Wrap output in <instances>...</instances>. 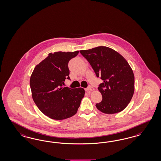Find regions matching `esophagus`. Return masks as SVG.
Returning <instances> with one entry per match:
<instances>
[{
    "label": "esophagus",
    "instance_id": "34e87169",
    "mask_svg": "<svg viewBox=\"0 0 161 161\" xmlns=\"http://www.w3.org/2000/svg\"><path fill=\"white\" fill-rule=\"evenodd\" d=\"M94 88L93 87L90 86H88V87L86 88V91H87V92L94 91Z\"/></svg>",
    "mask_w": 161,
    "mask_h": 161
}]
</instances>
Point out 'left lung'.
Instances as JSON below:
<instances>
[{"instance_id": "8db88e82", "label": "left lung", "mask_w": 161, "mask_h": 161, "mask_svg": "<svg viewBox=\"0 0 161 161\" xmlns=\"http://www.w3.org/2000/svg\"><path fill=\"white\" fill-rule=\"evenodd\" d=\"M97 77L103 81L98 88L102 101L96 106L106 114H114L124 110L132 99L135 90V77L126 59L115 50L100 46L81 50Z\"/></svg>"}]
</instances>
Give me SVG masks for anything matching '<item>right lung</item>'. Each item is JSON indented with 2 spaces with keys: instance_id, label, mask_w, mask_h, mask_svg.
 I'll return each instance as SVG.
<instances>
[{
  "instance_id": "right-lung-1",
  "label": "right lung",
  "mask_w": 161,
  "mask_h": 161,
  "mask_svg": "<svg viewBox=\"0 0 161 161\" xmlns=\"http://www.w3.org/2000/svg\"><path fill=\"white\" fill-rule=\"evenodd\" d=\"M78 53H51L36 65L31 74L32 98L39 110L51 119L64 120L73 116L84 96L83 88L63 86L65 79H69L68 62Z\"/></svg>"
}]
</instances>
